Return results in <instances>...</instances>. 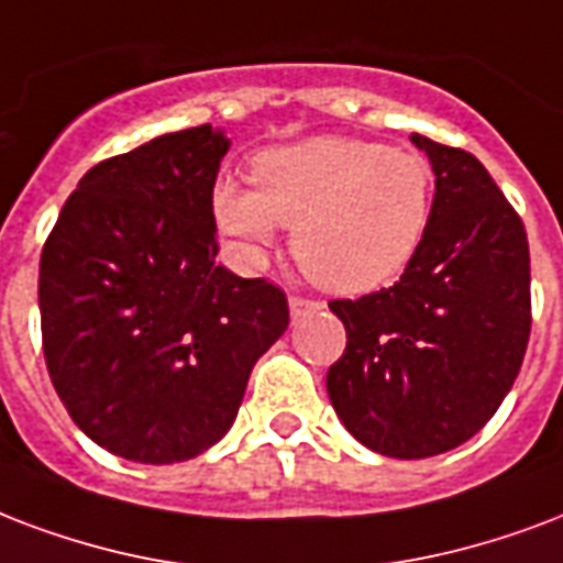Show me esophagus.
I'll return each mask as SVG.
<instances>
[{"mask_svg": "<svg viewBox=\"0 0 563 563\" xmlns=\"http://www.w3.org/2000/svg\"><path fill=\"white\" fill-rule=\"evenodd\" d=\"M319 307H321L319 300L298 298V295H291V298H289V312H291V319H295V321H298L300 316H307V312L319 310Z\"/></svg>", "mask_w": 563, "mask_h": 563, "instance_id": "34e87169", "label": "esophagus"}]
</instances>
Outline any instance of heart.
<instances>
[{"instance_id": "b5f03b06", "label": "heart", "mask_w": 563, "mask_h": 563, "mask_svg": "<svg viewBox=\"0 0 563 563\" xmlns=\"http://www.w3.org/2000/svg\"><path fill=\"white\" fill-rule=\"evenodd\" d=\"M253 183L212 188L218 227L260 256L295 227L291 251L336 295L396 283L422 251L434 214V167L422 153L377 141L310 139L253 158Z\"/></svg>"}]
</instances>
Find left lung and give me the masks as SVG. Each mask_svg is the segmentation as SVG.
Wrapping results in <instances>:
<instances>
[{"label": "left lung", "mask_w": 563, "mask_h": 563, "mask_svg": "<svg viewBox=\"0 0 563 563\" xmlns=\"http://www.w3.org/2000/svg\"><path fill=\"white\" fill-rule=\"evenodd\" d=\"M434 167V214L401 280L330 300L349 345L330 366V405L354 440L419 461L490 422L520 375L531 333L529 239L487 167L410 135Z\"/></svg>", "instance_id": "obj_1"}]
</instances>
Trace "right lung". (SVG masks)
I'll list each match as a JSON object with an SVG mask.
<instances>
[{
    "label": "right lung",
    "mask_w": 563,
    "mask_h": 563,
    "mask_svg": "<svg viewBox=\"0 0 563 563\" xmlns=\"http://www.w3.org/2000/svg\"><path fill=\"white\" fill-rule=\"evenodd\" d=\"M230 139L209 123L93 165L43 244V357L67 413L135 463L203 454L251 368L289 328L263 277L214 263L212 188Z\"/></svg>",
    "instance_id": "right-lung-1"
}]
</instances>
